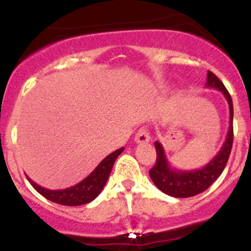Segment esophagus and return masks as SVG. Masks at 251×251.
Returning a JSON list of instances; mask_svg holds the SVG:
<instances>
[{
  "label": "esophagus",
  "instance_id": "esophagus-1",
  "mask_svg": "<svg viewBox=\"0 0 251 251\" xmlns=\"http://www.w3.org/2000/svg\"><path fill=\"white\" fill-rule=\"evenodd\" d=\"M150 142V135H149V132H148V129H145V128H140L139 130H138V133L135 134V143H138V144H145V143H149Z\"/></svg>",
  "mask_w": 251,
  "mask_h": 251
}]
</instances>
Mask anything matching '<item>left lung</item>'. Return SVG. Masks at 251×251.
I'll use <instances>...</instances> for the list:
<instances>
[{"label":"left lung","instance_id":"left-lung-1","mask_svg":"<svg viewBox=\"0 0 251 251\" xmlns=\"http://www.w3.org/2000/svg\"><path fill=\"white\" fill-rule=\"evenodd\" d=\"M207 87L216 88L226 97L229 104V129L226 137V142L222 145L218 154L207 165L196 170H178L171 166L166 157L165 150L161 143L155 142L156 149V164L150 169L149 175L152 182L160 191L173 197L186 199L206 191L217 178L221 176L228 163L233 145V102L226 86L212 71L207 74Z\"/></svg>","mask_w":251,"mask_h":251}]
</instances>
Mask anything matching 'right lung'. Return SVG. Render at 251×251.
I'll return each instance as SVG.
<instances>
[{"label": "right lung", "instance_id": "1", "mask_svg": "<svg viewBox=\"0 0 251 251\" xmlns=\"http://www.w3.org/2000/svg\"><path fill=\"white\" fill-rule=\"evenodd\" d=\"M123 150L124 148H121V149L111 152L108 156L102 160L101 163L97 165V168L87 177L83 178L77 185L71 186L69 188H64V190L44 188L42 186L37 185L28 176L27 178L30 185L34 187V190H37V192H39L43 197H45L49 201L63 204V206H81V204H86L88 202L94 201L97 196L101 193L107 180H108L114 161Z\"/></svg>", "mask_w": 251, "mask_h": 251}]
</instances>
